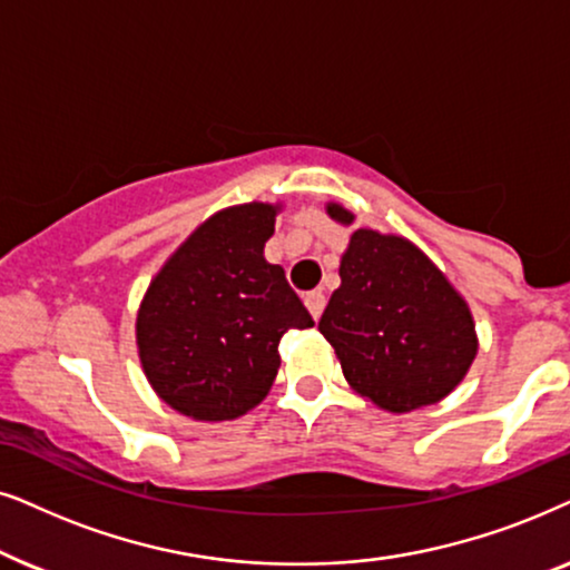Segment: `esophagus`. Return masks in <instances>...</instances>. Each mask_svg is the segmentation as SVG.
<instances>
[{
	"instance_id": "34e87169",
	"label": "esophagus",
	"mask_w": 570,
	"mask_h": 570,
	"mask_svg": "<svg viewBox=\"0 0 570 570\" xmlns=\"http://www.w3.org/2000/svg\"><path fill=\"white\" fill-rule=\"evenodd\" d=\"M305 305H307V309H309V315L315 317H321L323 315V307H325V294L323 292H309L307 297H305Z\"/></svg>"
}]
</instances>
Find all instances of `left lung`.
Returning a JSON list of instances; mask_svg holds the SVG:
<instances>
[{"mask_svg": "<svg viewBox=\"0 0 570 570\" xmlns=\"http://www.w3.org/2000/svg\"><path fill=\"white\" fill-rule=\"evenodd\" d=\"M325 210L344 226L354 222L338 203ZM338 276L317 331L360 396L404 414L438 404L464 381L476 356L472 313L420 247L396 234L356 229Z\"/></svg>", "mask_w": 570, "mask_h": 570, "instance_id": "1", "label": "left lung"}]
</instances>
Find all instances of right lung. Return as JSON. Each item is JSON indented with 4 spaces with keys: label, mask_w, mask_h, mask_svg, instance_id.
<instances>
[{
    "label": "right lung",
    "mask_w": 570,
    "mask_h": 570,
    "mask_svg": "<svg viewBox=\"0 0 570 570\" xmlns=\"http://www.w3.org/2000/svg\"><path fill=\"white\" fill-rule=\"evenodd\" d=\"M276 214L271 203L218 210L150 281L135 336L142 373L174 412L247 414L276 381L281 336L315 325L284 268L263 257Z\"/></svg>",
    "instance_id": "obj_1"
}]
</instances>
